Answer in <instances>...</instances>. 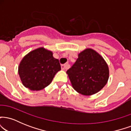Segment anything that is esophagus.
<instances>
[{
	"label": "esophagus",
	"mask_w": 131,
	"mask_h": 131,
	"mask_svg": "<svg viewBox=\"0 0 131 131\" xmlns=\"http://www.w3.org/2000/svg\"><path fill=\"white\" fill-rule=\"evenodd\" d=\"M61 69H62V70H65L66 69H67V65L66 64H61Z\"/></svg>",
	"instance_id": "1"
}]
</instances>
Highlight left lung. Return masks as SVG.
<instances>
[{
  "mask_svg": "<svg viewBox=\"0 0 131 131\" xmlns=\"http://www.w3.org/2000/svg\"><path fill=\"white\" fill-rule=\"evenodd\" d=\"M60 70L59 60L53 57V52L40 47L23 57L18 74L24 86L31 91H40L50 84Z\"/></svg>",
  "mask_w": 131,
  "mask_h": 131,
  "instance_id": "obj_1",
  "label": "left lung"
}]
</instances>
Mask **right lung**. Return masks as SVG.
<instances>
[{
	"mask_svg": "<svg viewBox=\"0 0 131 131\" xmlns=\"http://www.w3.org/2000/svg\"><path fill=\"white\" fill-rule=\"evenodd\" d=\"M72 86L84 95H92L103 88L109 78V68L103 58L96 51L86 49L67 71Z\"/></svg>",
	"mask_w": 131,
	"mask_h": 131,
	"instance_id": "1",
	"label": "right lung"
}]
</instances>
